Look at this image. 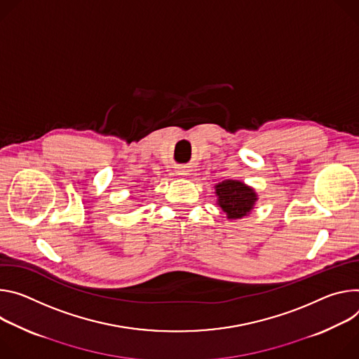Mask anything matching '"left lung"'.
Masks as SVG:
<instances>
[{"mask_svg":"<svg viewBox=\"0 0 359 359\" xmlns=\"http://www.w3.org/2000/svg\"><path fill=\"white\" fill-rule=\"evenodd\" d=\"M217 204L226 214L228 219L247 217L255 205L258 195L254 188L236 180H225L215 185Z\"/></svg>","mask_w":359,"mask_h":359,"instance_id":"8db88e82","label":"left lung"}]
</instances>
